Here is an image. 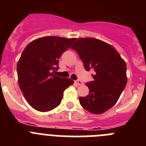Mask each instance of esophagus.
Here are the masks:
<instances>
[{"instance_id": "esophagus-1", "label": "esophagus", "mask_w": 146, "mask_h": 146, "mask_svg": "<svg viewBox=\"0 0 146 146\" xmlns=\"http://www.w3.org/2000/svg\"><path fill=\"white\" fill-rule=\"evenodd\" d=\"M75 84H76V85H78V86H80V85H82L83 82L80 80H76L75 81Z\"/></svg>"}]
</instances>
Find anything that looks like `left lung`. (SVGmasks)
I'll return each mask as SVG.
<instances>
[{"instance_id":"8db88e82","label":"left lung","mask_w":146,"mask_h":146,"mask_svg":"<svg viewBox=\"0 0 146 146\" xmlns=\"http://www.w3.org/2000/svg\"><path fill=\"white\" fill-rule=\"evenodd\" d=\"M76 51L87 71L94 70V81L86 83L89 94L79 97L80 105L94 114H100L118 101L127 84L126 64L116 49L93 38H81L71 46Z\"/></svg>"}]
</instances>
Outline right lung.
Masks as SVG:
<instances>
[{
    "label": "right lung",
    "mask_w": 146,
    "mask_h": 146,
    "mask_svg": "<svg viewBox=\"0 0 146 146\" xmlns=\"http://www.w3.org/2000/svg\"><path fill=\"white\" fill-rule=\"evenodd\" d=\"M76 40L45 36L30 42L17 64L18 84L28 103L46 112L60 105L64 91L74 83L69 78L56 76L58 58Z\"/></svg>",
    "instance_id": "obj_1"
}]
</instances>
